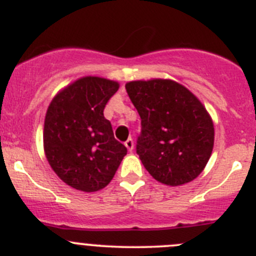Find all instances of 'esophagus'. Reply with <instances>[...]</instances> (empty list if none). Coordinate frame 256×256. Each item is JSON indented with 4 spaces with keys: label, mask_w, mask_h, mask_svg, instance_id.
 Returning a JSON list of instances; mask_svg holds the SVG:
<instances>
[{
    "label": "esophagus",
    "mask_w": 256,
    "mask_h": 256,
    "mask_svg": "<svg viewBox=\"0 0 256 256\" xmlns=\"http://www.w3.org/2000/svg\"><path fill=\"white\" fill-rule=\"evenodd\" d=\"M125 146L128 147V151H130V152L132 151V150H134V140H132V138H128V140L125 142Z\"/></svg>",
    "instance_id": "1"
}]
</instances>
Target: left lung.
I'll use <instances>...</instances> for the list:
<instances>
[{
  "label": "left lung",
  "instance_id": "8db88e82",
  "mask_svg": "<svg viewBox=\"0 0 256 256\" xmlns=\"http://www.w3.org/2000/svg\"><path fill=\"white\" fill-rule=\"evenodd\" d=\"M126 92L141 118L136 152L148 174L180 186L202 174L214 146V125L204 105L171 79L134 80Z\"/></svg>",
  "mask_w": 256,
  "mask_h": 256
}]
</instances>
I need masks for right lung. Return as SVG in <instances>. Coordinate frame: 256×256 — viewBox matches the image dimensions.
I'll return each mask as SVG.
<instances>
[{
	"mask_svg": "<svg viewBox=\"0 0 256 256\" xmlns=\"http://www.w3.org/2000/svg\"><path fill=\"white\" fill-rule=\"evenodd\" d=\"M118 86L114 80L82 76L49 104L43 130L46 157L56 176L76 190L106 187L128 154L104 118L105 105Z\"/></svg>",
	"mask_w": 256,
	"mask_h": 256,
	"instance_id": "right-lung-1",
	"label": "right lung"
}]
</instances>
